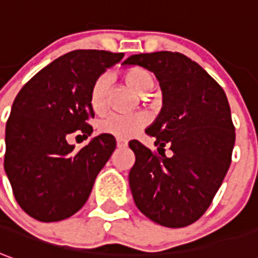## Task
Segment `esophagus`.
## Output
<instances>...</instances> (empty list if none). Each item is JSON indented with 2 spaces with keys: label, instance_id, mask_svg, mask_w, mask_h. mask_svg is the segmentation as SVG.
Returning a JSON list of instances; mask_svg holds the SVG:
<instances>
[{
  "label": "esophagus",
  "instance_id": "34e87169",
  "mask_svg": "<svg viewBox=\"0 0 258 258\" xmlns=\"http://www.w3.org/2000/svg\"><path fill=\"white\" fill-rule=\"evenodd\" d=\"M116 145H118V147H125L127 146V142L125 139H116Z\"/></svg>",
  "mask_w": 258,
  "mask_h": 258
}]
</instances>
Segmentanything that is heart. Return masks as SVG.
Returning <instances> with one entry per match:
<instances>
[{"mask_svg":"<svg viewBox=\"0 0 258 258\" xmlns=\"http://www.w3.org/2000/svg\"><path fill=\"white\" fill-rule=\"evenodd\" d=\"M122 78L126 84L142 97H146L154 87L153 74L143 67H127L122 72ZM109 77L102 74L92 83L90 90V105L95 112L105 109L108 101ZM147 125V116L145 113L122 115L116 112L106 113L98 120V131L101 133L112 135L115 138H132Z\"/></svg>","mask_w":258,"mask_h":258,"instance_id":"b5f03b06","label":"heart"}]
</instances>
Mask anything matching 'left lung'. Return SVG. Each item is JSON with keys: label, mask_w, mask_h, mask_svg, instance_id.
<instances>
[{"label": "left lung", "mask_w": 258, "mask_h": 258, "mask_svg": "<svg viewBox=\"0 0 258 258\" xmlns=\"http://www.w3.org/2000/svg\"><path fill=\"white\" fill-rule=\"evenodd\" d=\"M123 64L156 74L163 108L146 129L157 153L131 140L129 184L136 207L167 227H184L207 212L232 163L234 126L226 94L198 63L177 51L133 54ZM173 152L167 158L161 150Z\"/></svg>", "instance_id": "obj_1"}]
</instances>
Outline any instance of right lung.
<instances>
[{
	"instance_id": "1",
	"label": "right lung",
	"mask_w": 258,
	"mask_h": 258,
	"mask_svg": "<svg viewBox=\"0 0 258 258\" xmlns=\"http://www.w3.org/2000/svg\"><path fill=\"white\" fill-rule=\"evenodd\" d=\"M122 57L105 50L70 51L18 92L5 127L4 167L19 207L37 221H63L84 207L115 150L116 140L106 133L80 150L67 139L91 135V85Z\"/></svg>"
}]
</instances>
